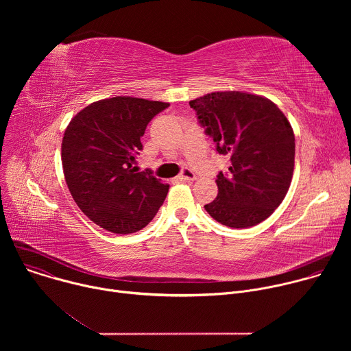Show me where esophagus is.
Wrapping results in <instances>:
<instances>
[{
	"label": "esophagus",
	"mask_w": 351,
	"mask_h": 351,
	"mask_svg": "<svg viewBox=\"0 0 351 351\" xmlns=\"http://www.w3.org/2000/svg\"><path fill=\"white\" fill-rule=\"evenodd\" d=\"M195 178H197L195 173L193 171H190V169H183L182 173L179 175V179L180 180H186V182H193Z\"/></svg>",
	"instance_id": "1"
}]
</instances>
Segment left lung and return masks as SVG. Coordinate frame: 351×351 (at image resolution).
I'll return each mask as SVG.
<instances>
[{"label":"left lung","mask_w":351,"mask_h":351,"mask_svg":"<svg viewBox=\"0 0 351 351\" xmlns=\"http://www.w3.org/2000/svg\"><path fill=\"white\" fill-rule=\"evenodd\" d=\"M198 122L230 157L229 173L219 172L218 195L204 206L219 223L252 228L283 202L294 169V133L271 99L245 91H215L191 99Z\"/></svg>","instance_id":"obj_1"}]
</instances>
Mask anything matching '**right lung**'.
<instances>
[{
    "instance_id": "add662e5",
    "label": "right lung",
    "mask_w": 351,
    "mask_h": 351,
    "mask_svg": "<svg viewBox=\"0 0 351 351\" xmlns=\"http://www.w3.org/2000/svg\"><path fill=\"white\" fill-rule=\"evenodd\" d=\"M168 107L117 95L91 103L69 122L61 145L65 180L77 207L103 229L134 233L162 206L169 186L133 162L148 122Z\"/></svg>"
}]
</instances>
